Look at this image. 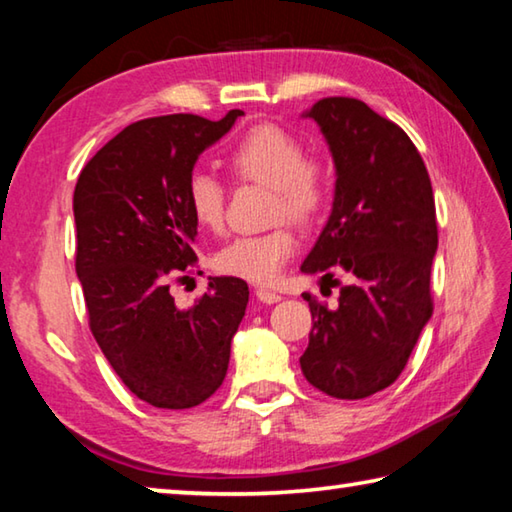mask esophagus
I'll use <instances>...</instances> for the list:
<instances>
[{
  "label": "esophagus",
  "mask_w": 512,
  "mask_h": 512,
  "mask_svg": "<svg viewBox=\"0 0 512 512\" xmlns=\"http://www.w3.org/2000/svg\"><path fill=\"white\" fill-rule=\"evenodd\" d=\"M255 296L259 302H264V305H273V302H280L282 296L273 289H257Z\"/></svg>",
  "instance_id": "obj_1"
}]
</instances>
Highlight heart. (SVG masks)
Listing matches in <instances>:
<instances>
[{"label": "heart", "instance_id": "heart-1", "mask_svg": "<svg viewBox=\"0 0 512 512\" xmlns=\"http://www.w3.org/2000/svg\"><path fill=\"white\" fill-rule=\"evenodd\" d=\"M228 164L239 180L268 187V219H289L302 228L314 225L332 196V180L325 162L307 158V149L296 135L280 126H255L232 144ZM187 207L194 221L207 230L221 228L225 189L212 171L194 169L185 185ZM298 239L289 223H277L259 235H241L214 255V268L248 282H273L291 255Z\"/></svg>", "mask_w": 512, "mask_h": 512}]
</instances>
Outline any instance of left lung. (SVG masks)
Here are the masks:
<instances>
[{
    "instance_id": "obj_1",
    "label": "left lung",
    "mask_w": 512,
    "mask_h": 512,
    "mask_svg": "<svg viewBox=\"0 0 512 512\" xmlns=\"http://www.w3.org/2000/svg\"><path fill=\"white\" fill-rule=\"evenodd\" d=\"M323 131L336 167L332 214L302 273L348 275L339 302L305 293L314 327L302 375L336 400H363L400 377L429 323L438 248L431 180L415 144L391 119L350 97L305 112Z\"/></svg>"
}]
</instances>
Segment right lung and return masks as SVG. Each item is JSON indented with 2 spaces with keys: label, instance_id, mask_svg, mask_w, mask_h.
Returning a JSON list of instances; mask_svg holds the SVG:
<instances>
[{
  "label": "right lung",
  "instance_id": "obj_1",
  "mask_svg": "<svg viewBox=\"0 0 512 512\" xmlns=\"http://www.w3.org/2000/svg\"><path fill=\"white\" fill-rule=\"evenodd\" d=\"M241 115L135 121L85 164L74 189L76 275L90 329L128 391L158 409H192L216 393L246 314L239 277H210L187 309L169 291L196 264L187 176Z\"/></svg>",
  "mask_w": 512,
  "mask_h": 512
}]
</instances>
